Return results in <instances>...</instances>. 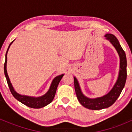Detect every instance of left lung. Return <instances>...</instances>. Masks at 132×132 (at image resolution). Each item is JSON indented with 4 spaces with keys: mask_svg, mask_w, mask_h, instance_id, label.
Listing matches in <instances>:
<instances>
[{
    "mask_svg": "<svg viewBox=\"0 0 132 132\" xmlns=\"http://www.w3.org/2000/svg\"><path fill=\"white\" fill-rule=\"evenodd\" d=\"M105 39L113 45L116 50L119 56V70L118 78L114 86L107 94L103 96L90 98L85 96L81 90L79 82L75 77H74L75 89L78 100L82 106L91 110H100L106 109L114 104L118 97L120 95L122 90L125 87L126 80V57L125 51L122 48L119 41L116 36L112 34H106Z\"/></svg>",
    "mask_w": 132,
    "mask_h": 132,
    "instance_id": "obj_1",
    "label": "left lung"
}]
</instances>
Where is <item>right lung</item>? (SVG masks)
Wrapping results in <instances>:
<instances>
[{
  "label": "right lung",
  "instance_id": "1",
  "mask_svg": "<svg viewBox=\"0 0 132 132\" xmlns=\"http://www.w3.org/2000/svg\"><path fill=\"white\" fill-rule=\"evenodd\" d=\"M13 40L9 45V47L7 48V52L6 54V61H5L4 66V74L6 76V80H7V84L10 89L11 93L13 94V96L16 98L18 101L21 102L22 103L24 104L25 105L27 106V107L33 108V109H40V108L44 107L48 105L49 103H51L52 100H54V96L55 95V93H56L57 88L59 84L60 81H61V78L64 76V74L60 75L57 76L55 78L53 79L52 82L51 84H50L49 89L48 91L43 94V96L39 97H34V96H26V95H22V94H19L17 93L16 91L14 90V87L12 86V84L11 82L10 79L9 78L8 74L7 72V54L8 52V50L11 44L13 43Z\"/></svg>",
  "mask_w": 132,
  "mask_h": 132
}]
</instances>
